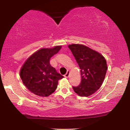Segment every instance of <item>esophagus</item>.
I'll return each mask as SVG.
<instances>
[{"label":"esophagus","instance_id":"obj_1","mask_svg":"<svg viewBox=\"0 0 130 130\" xmlns=\"http://www.w3.org/2000/svg\"><path fill=\"white\" fill-rule=\"evenodd\" d=\"M69 74H70V72H69V71H67V72L64 74V77H68L69 76Z\"/></svg>","mask_w":130,"mask_h":130}]
</instances>
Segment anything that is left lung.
<instances>
[{
	"label": "left lung",
	"mask_w": 130,
	"mask_h": 130,
	"mask_svg": "<svg viewBox=\"0 0 130 130\" xmlns=\"http://www.w3.org/2000/svg\"><path fill=\"white\" fill-rule=\"evenodd\" d=\"M68 47L80 69L81 83L73 87L80 96H89L100 88L105 77L107 64L102 55L82 44H73Z\"/></svg>",
	"instance_id": "left-lung-1"
}]
</instances>
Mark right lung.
<instances>
[{
	"label": "right lung",
	"mask_w": 130,
	"mask_h": 130,
	"mask_svg": "<svg viewBox=\"0 0 130 130\" xmlns=\"http://www.w3.org/2000/svg\"><path fill=\"white\" fill-rule=\"evenodd\" d=\"M61 46L37 51L26 60L21 67L20 77L25 86L32 93L42 97L53 93L58 81L63 76L57 72L50 63L51 57L57 53Z\"/></svg>",
	"instance_id": "right-lung-1"
}]
</instances>
